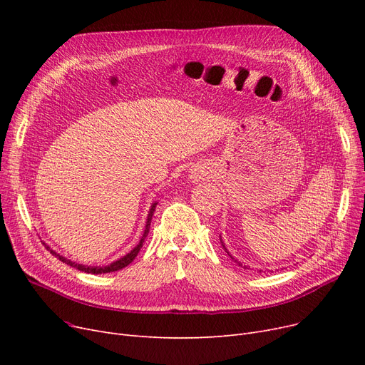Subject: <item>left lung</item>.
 <instances>
[{
    "mask_svg": "<svg viewBox=\"0 0 365 365\" xmlns=\"http://www.w3.org/2000/svg\"><path fill=\"white\" fill-rule=\"evenodd\" d=\"M220 242H222V245H223V248H225V252H226V253H227V256H229V257H231V259H232V260H234V262H237V264H240V266H242V263H241V262H238V260H237V259H235V257H234V256H232V255H231V253H229V250H227V248H226V247H225V244H223V241H222V237H220ZM244 267H245V269H247V266H244Z\"/></svg>",
    "mask_w": 365,
    "mask_h": 365,
    "instance_id": "obj_1",
    "label": "left lung"
}]
</instances>
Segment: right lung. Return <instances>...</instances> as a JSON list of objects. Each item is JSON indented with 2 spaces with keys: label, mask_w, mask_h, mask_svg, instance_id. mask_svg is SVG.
<instances>
[{
  "label": "right lung",
  "mask_w": 365,
  "mask_h": 365,
  "mask_svg": "<svg viewBox=\"0 0 365 365\" xmlns=\"http://www.w3.org/2000/svg\"><path fill=\"white\" fill-rule=\"evenodd\" d=\"M157 204H158L157 201H153V202H152V205H150V208H149V213H148V217H146V225H145V231H143V235H142L140 241L138 242V245L134 247L130 253H127L125 256H123L121 259L115 260V262H112V263H109V264H106V266H87V264L76 263V262H72V260H69V259H66V257L61 256L59 253H56L54 250H51V248H50L47 244H44V245H46L47 250H50V253H51L53 256H56L57 259L62 260L63 263H66V264H69V266H72V267H76V269L81 271V272L96 274V275H98V274H109V272L120 271V269H123V267H125L127 264H130V263L134 260V257H136V256L139 255L140 248H142V245H143V242H145V238H146V237H148V234H149L150 220H152L153 212H155V207H157Z\"/></svg>",
  "instance_id": "obj_1"
}]
</instances>
